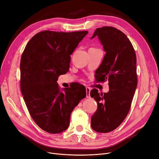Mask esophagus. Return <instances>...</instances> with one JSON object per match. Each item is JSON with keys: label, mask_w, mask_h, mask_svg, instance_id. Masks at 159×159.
<instances>
[{"label": "esophagus", "mask_w": 159, "mask_h": 159, "mask_svg": "<svg viewBox=\"0 0 159 159\" xmlns=\"http://www.w3.org/2000/svg\"><path fill=\"white\" fill-rule=\"evenodd\" d=\"M90 88L89 87H86V98H90Z\"/></svg>", "instance_id": "obj_1"}]
</instances>
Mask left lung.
I'll return each mask as SVG.
<instances>
[{
    "label": "left lung",
    "instance_id": "1",
    "mask_svg": "<svg viewBox=\"0 0 159 159\" xmlns=\"http://www.w3.org/2000/svg\"><path fill=\"white\" fill-rule=\"evenodd\" d=\"M98 36L106 52L95 71L97 82L108 81L109 91L90 92L98 109L91 118L92 128L106 133L120 125L127 116L138 83L136 57L133 46L125 34L112 26L98 28L92 39Z\"/></svg>",
    "mask_w": 159,
    "mask_h": 159
}]
</instances>
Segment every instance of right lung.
<instances>
[{"instance_id":"1","label":"right lung","mask_w":159,"mask_h":159,"mask_svg":"<svg viewBox=\"0 0 159 159\" xmlns=\"http://www.w3.org/2000/svg\"><path fill=\"white\" fill-rule=\"evenodd\" d=\"M88 31H41L26 44L20 63V90L29 112L43 130L58 134L70 125L74 108L86 95L83 85L60 90L58 76L70 68V55Z\"/></svg>"}]
</instances>
